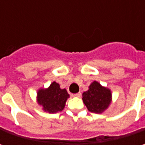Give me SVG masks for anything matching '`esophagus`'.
Returning a JSON list of instances; mask_svg holds the SVG:
<instances>
[{
  "mask_svg": "<svg viewBox=\"0 0 145 145\" xmlns=\"http://www.w3.org/2000/svg\"><path fill=\"white\" fill-rule=\"evenodd\" d=\"M73 96H75V97H80L81 96V93L79 92V93H75Z\"/></svg>",
  "mask_w": 145,
  "mask_h": 145,
  "instance_id": "esophagus-1",
  "label": "esophagus"
}]
</instances>
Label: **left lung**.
I'll use <instances>...</instances> for the list:
<instances>
[{"label":"left lung","instance_id":"8db88e82","mask_svg":"<svg viewBox=\"0 0 145 145\" xmlns=\"http://www.w3.org/2000/svg\"><path fill=\"white\" fill-rule=\"evenodd\" d=\"M82 100L89 111L103 113L111 103V91L94 81L89 86V89L82 93Z\"/></svg>","mask_w":145,"mask_h":145}]
</instances>
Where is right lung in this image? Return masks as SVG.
Segmentation results:
<instances>
[{
  "instance_id": "obj_1",
  "label": "right lung",
  "mask_w": 145,
  "mask_h": 145,
  "mask_svg": "<svg viewBox=\"0 0 145 145\" xmlns=\"http://www.w3.org/2000/svg\"><path fill=\"white\" fill-rule=\"evenodd\" d=\"M69 97L65 89H60L59 85L53 81L48 89H40L37 93V102L42 110L49 113L63 110L67 99Z\"/></svg>"
}]
</instances>
